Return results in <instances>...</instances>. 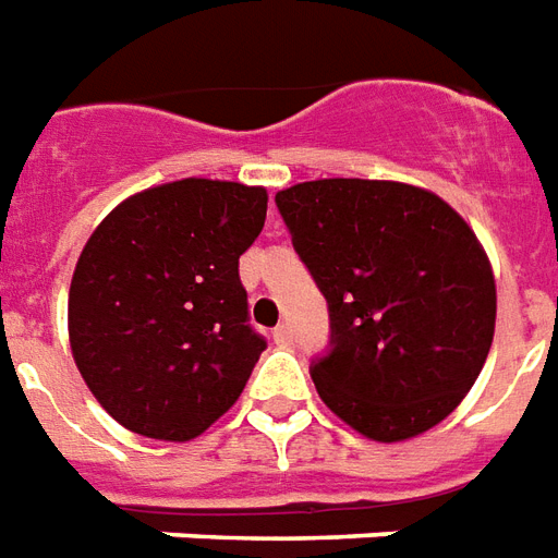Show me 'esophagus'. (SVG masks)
<instances>
[{"label":"esophagus","mask_w":558,"mask_h":558,"mask_svg":"<svg viewBox=\"0 0 558 558\" xmlns=\"http://www.w3.org/2000/svg\"><path fill=\"white\" fill-rule=\"evenodd\" d=\"M271 340L278 342V345H290V342H292L290 328H287V325H278V328L271 331Z\"/></svg>","instance_id":"obj_1"}]
</instances>
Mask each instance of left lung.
I'll list each match as a JSON object with an SVG mask.
<instances>
[{
    "mask_svg": "<svg viewBox=\"0 0 558 558\" xmlns=\"http://www.w3.org/2000/svg\"><path fill=\"white\" fill-rule=\"evenodd\" d=\"M275 201L331 307L333 349L311 369L322 402L378 444L444 423L497 325V280L473 227L396 180H311Z\"/></svg>",
    "mask_w": 558,
    "mask_h": 558,
    "instance_id": "left-lung-1",
    "label": "left lung"
}]
</instances>
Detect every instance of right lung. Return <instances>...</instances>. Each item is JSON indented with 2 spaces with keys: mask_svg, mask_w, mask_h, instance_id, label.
I'll use <instances>...</instances> for the list:
<instances>
[{
  "mask_svg": "<svg viewBox=\"0 0 558 558\" xmlns=\"http://www.w3.org/2000/svg\"><path fill=\"white\" fill-rule=\"evenodd\" d=\"M266 209L263 185L185 177L135 192L90 233L70 280V352L123 428L185 444L236 405L266 349L239 280Z\"/></svg>",
  "mask_w": 558,
  "mask_h": 558,
  "instance_id": "obj_1",
  "label": "right lung"
}]
</instances>
